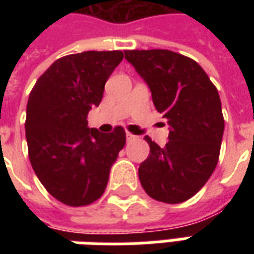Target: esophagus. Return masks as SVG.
<instances>
[{
	"instance_id": "obj_1",
	"label": "esophagus",
	"mask_w": 254,
	"mask_h": 254,
	"mask_svg": "<svg viewBox=\"0 0 254 254\" xmlns=\"http://www.w3.org/2000/svg\"><path fill=\"white\" fill-rule=\"evenodd\" d=\"M137 138V136H134V134H132V133H127V141H132V140H136Z\"/></svg>"
}]
</instances>
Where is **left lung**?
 Listing matches in <instances>:
<instances>
[{"mask_svg":"<svg viewBox=\"0 0 254 254\" xmlns=\"http://www.w3.org/2000/svg\"><path fill=\"white\" fill-rule=\"evenodd\" d=\"M125 58L148 84L155 109L170 125L163 148L145 136L149 155L138 167L149 197L187 201L218 165L224 120L218 89L198 64L170 50H125Z\"/></svg>","mask_w":254,"mask_h":254,"instance_id":"8db88e82","label":"left lung"}]
</instances>
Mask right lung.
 Segmentation results:
<instances>
[{"mask_svg":"<svg viewBox=\"0 0 254 254\" xmlns=\"http://www.w3.org/2000/svg\"><path fill=\"white\" fill-rule=\"evenodd\" d=\"M122 58L120 50L58 58L28 98L25 137L31 166L46 190L70 207L88 205L103 194L111 166L127 143L122 127L100 133L87 121Z\"/></svg>","mask_w":254,"mask_h":254,"instance_id":"add662e5","label":"right lung"}]
</instances>
